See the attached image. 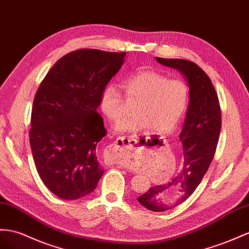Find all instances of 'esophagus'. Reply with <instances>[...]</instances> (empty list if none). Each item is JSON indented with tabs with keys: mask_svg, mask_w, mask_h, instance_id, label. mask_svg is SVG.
Returning <instances> with one entry per match:
<instances>
[{
	"mask_svg": "<svg viewBox=\"0 0 249 249\" xmlns=\"http://www.w3.org/2000/svg\"><path fill=\"white\" fill-rule=\"evenodd\" d=\"M138 143L137 136H123L119 137L114 143L109 146L110 161L114 164H118L121 167H127L125 161L121 160L122 157L129 154L130 150L133 149V146Z\"/></svg>",
	"mask_w": 249,
	"mask_h": 249,
	"instance_id": "1",
	"label": "esophagus"
}]
</instances>
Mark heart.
Masks as SVG:
<instances>
[{
  "mask_svg": "<svg viewBox=\"0 0 249 249\" xmlns=\"http://www.w3.org/2000/svg\"><path fill=\"white\" fill-rule=\"evenodd\" d=\"M127 101H136L133 114L117 123L116 130L130 131L148 127L157 133L174 131L188 103V89L179 80L152 71L140 70L123 81ZM123 95L113 84L106 85L101 92L100 106L110 120H119L123 114Z\"/></svg>",
  "mask_w": 249,
  "mask_h": 249,
  "instance_id": "obj_1",
  "label": "heart"
}]
</instances>
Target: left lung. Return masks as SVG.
Masks as SVG:
<instances>
[{"label": "left lung", "mask_w": 249, "mask_h": 249, "mask_svg": "<svg viewBox=\"0 0 249 249\" xmlns=\"http://www.w3.org/2000/svg\"><path fill=\"white\" fill-rule=\"evenodd\" d=\"M156 60L179 70L189 86V103L180 133L183 166L173 180L149 188L138 201L151 212L160 213L185 201L202 181L212 163L221 130V108L212 80L196 63L182 59Z\"/></svg>", "instance_id": "obj_1"}]
</instances>
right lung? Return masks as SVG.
<instances>
[{"label":"right lung","instance_id":"right-lung-1","mask_svg":"<svg viewBox=\"0 0 249 249\" xmlns=\"http://www.w3.org/2000/svg\"><path fill=\"white\" fill-rule=\"evenodd\" d=\"M125 55L75 50L62 56L37 88L30 147L43 183L61 199L91 194L104 174L97 146L106 129L97 109L102 90L122 67Z\"/></svg>","mask_w":249,"mask_h":249}]
</instances>
